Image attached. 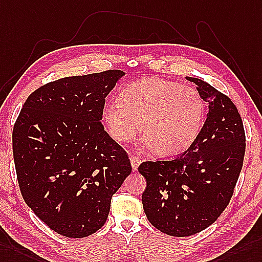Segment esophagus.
Masks as SVG:
<instances>
[{"mask_svg":"<svg viewBox=\"0 0 262 262\" xmlns=\"http://www.w3.org/2000/svg\"><path fill=\"white\" fill-rule=\"evenodd\" d=\"M130 161H131L133 170H137L138 167H139V164L141 163V160H140V158L137 157V156H131L130 157Z\"/></svg>","mask_w":262,"mask_h":262,"instance_id":"1","label":"esophagus"}]
</instances>
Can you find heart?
<instances>
[{
    "label": "heart",
    "instance_id": "obj_1",
    "mask_svg": "<svg viewBox=\"0 0 262 262\" xmlns=\"http://www.w3.org/2000/svg\"><path fill=\"white\" fill-rule=\"evenodd\" d=\"M205 102L195 89L160 78H145L125 86L119 101L107 103L103 119L110 136L129 142L141 124L145 146L159 156L180 155L199 135Z\"/></svg>",
    "mask_w": 262,
    "mask_h": 262
}]
</instances>
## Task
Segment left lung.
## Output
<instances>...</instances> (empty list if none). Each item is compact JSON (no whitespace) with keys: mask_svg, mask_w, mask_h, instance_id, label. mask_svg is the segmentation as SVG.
<instances>
[{"mask_svg":"<svg viewBox=\"0 0 262 262\" xmlns=\"http://www.w3.org/2000/svg\"><path fill=\"white\" fill-rule=\"evenodd\" d=\"M208 116L194 142L182 155L144 161L142 205L151 225L173 237L205 230L231 200L246 152L244 122L231 99L196 78Z\"/></svg>","mask_w":262,"mask_h":262,"instance_id":"8db88e82","label":"left lung"}]
</instances>
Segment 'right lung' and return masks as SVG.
I'll return each mask as SVG.
<instances>
[{
	"mask_svg": "<svg viewBox=\"0 0 262 262\" xmlns=\"http://www.w3.org/2000/svg\"><path fill=\"white\" fill-rule=\"evenodd\" d=\"M121 70L68 76L32 92L12 132L24 201L52 229L84 238L103 227L112 195L131 173L126 151L102 124Z\"/></svg>",
	"mask_w": 262,
	"mask_h": 262,
	"instance_id": "add662e5",
	"label": "right lung"
}]
</instances>
